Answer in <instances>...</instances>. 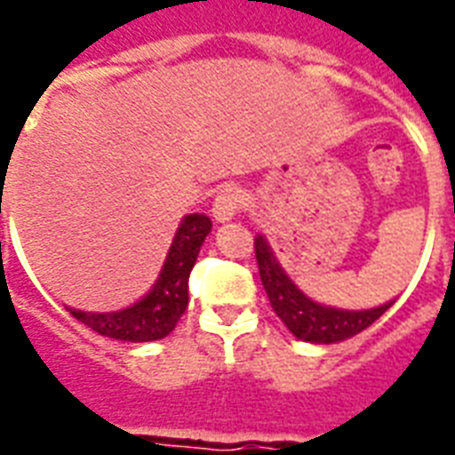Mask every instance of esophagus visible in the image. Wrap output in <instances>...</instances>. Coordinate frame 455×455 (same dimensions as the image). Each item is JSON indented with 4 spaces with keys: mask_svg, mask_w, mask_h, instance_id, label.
I'll return each instance as SVG.
<instances>
[{
    "mask_svg": "<svg viewBox=\"0 0 455 455\" xmlns=\"http://www.w3.org/2000/svg\"><path fill=\"white\" fill-rule=\"evenodd\" d=\"M243 196L241 186H224L217 196H214L212 203V217L217 221H228L234 220L235 212L243 207Z\"/></svg>",
    "mask_w": 455,
    "mask_h": 455,
    "instance_id": "1",
    "label": "esophagus"
}]
</instances>
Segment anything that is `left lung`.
Wrapping results in <instances>:
<instances>
[{"label": "left lung", "instance_id": "1", "mask_svg": "<svg viewBox=\"0 0 455 455\" xmlns=\"http://www.w3.org/2000/svg\"><path fill=\"white\" fill-rule=\"evenodd\" d=\"M255 257L259 264V278L269 302L276 311V316L288 325V331L304 342H316V345H332L342 339L352 338L356 332L366 331L368 325L375 323L385 311L395 302L382 304L375 309H335L309 299L292 283L283 267L278 264L276 255L271 252L269 243L264 235L255 238Z\"/></svg>", "mask_w": 455, "mask_h": 455}]
</instances>
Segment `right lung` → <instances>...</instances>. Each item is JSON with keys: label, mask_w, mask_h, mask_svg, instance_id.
Instances as JSON below:
<instances>
[{"label": "right lung", "mask_w": 455, "mask_h": 455, "mask_svg": "<svg viewBox=\"0 0 455 455\" xmlns=\"http://www.w3.org/2000/svg\"><path fill=\"white\" fill-rule=\"evenodd\" d=\"M210 228H212V221L205 214H186L174 234V241H172V248L153 291L137 304L120 311H106V314L77 309H70V314L106 338L151 342V339L170 335L188 307V276Z\"/></svg>", "instance_id": "1"}]
</instances>
